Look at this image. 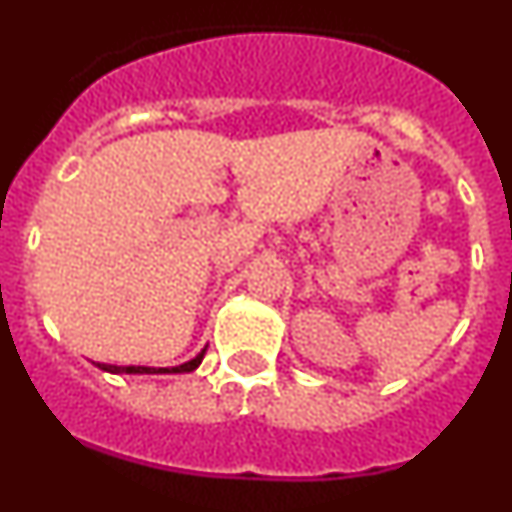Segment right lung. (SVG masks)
Wrapping results in <instances>:
<instances>
[{
  "label": "right lung",
  "instance_id": "obj_1",
  "mask_svg": "<svg viewBox=\"0 0 512 512\" xmlns=\"http://www.w3.org/2000/svg\"><path fill=\"white\" fill-rule=\"evenodd\" d=\"M208 349V347H205ZM205 349L198 356H193L190 361L180 366H170V369H156V366H111V364H101L103 371H111V374H188V371H195L203 361Z\"/></svg>",
  "mask_w": 512,
  "mask_h": 512
}]
</instances>
